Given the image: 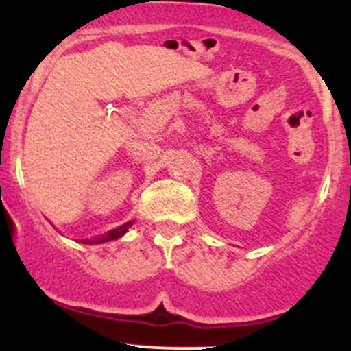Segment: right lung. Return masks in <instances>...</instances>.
Here are the masks:
<instances>
[{
    "instance_id": "1",
    "label": "right lung",
    "mask_w": 351,
    "mask_h": 351,
    "mask_svg": "<svg viewBox=\"0 0 351 351\" xmlns=\"http://www.w3.org/2000/svg\"><path fill=\"white\" fill-rule=\"evenodd\" d=\"M130 226H132V221L127 222V224H122V226H120V228L113 229V231H110L108 234L101 236V238H97V239H83V241H81V243H86V244H100V243L113 241V239H117V238H120V236H122V234H125L127 229H129Z\"/></svg>"
}]
</instances>
